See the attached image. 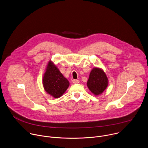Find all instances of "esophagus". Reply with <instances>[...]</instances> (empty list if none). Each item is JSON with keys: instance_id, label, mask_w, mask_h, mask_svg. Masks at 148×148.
<instances>
[{"instance_id": "1", "label": "esophagus", "mask_w": 148, "mask_h": 148, "mask_svg": "<svg viewBox=\"0 0 148 148\" xmlns=\"http://www.w3.org/2000/svg\"><path fill=\"white\" fill-rule=\"evenodd\" d=\"M73 84H78L79 82V81L78 79H73Z\"/></svg>"}]
</instances>
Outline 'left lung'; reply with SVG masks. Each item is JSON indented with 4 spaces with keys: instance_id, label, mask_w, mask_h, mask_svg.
Returning <instances> with one entry per match:
<instances>
[{
    "instance_id": "obj_1",
    "label": "left lung",
    "mask_w": 148,
    "mask_h": 148,
    "mask_svg": "<svg viewBox=\"0 0 148 148\" xmlns=\"http://www.w3.org/2000/svg\"><path fill=\"white\" fill-rule=\"evenodd\" d=\"M108 79L104 70L99 67L93 68L90 73L87 86L90 91L96 96L101 95L107 88Z\"/></svg>"
}]
</instances>
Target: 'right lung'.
Here are the masks:
<instances>
[{
	"label": "right lung",
	"instance_id": "add662e5",
	"mask_svg": "<svg viewBox=\"0 0 148 148\" xmlns=\"http://www.w3.org/2000/svg\"><path fill=\"white\" fill-rule=\"evenodd\" d=\"M45 91L54 98L61 97L69 86V81L60 73L57 66L49 61L42 78Z\"/></svg>",
	"mask_w": 148,
	"mask_h": 148
}]
</instances>
